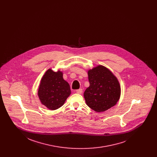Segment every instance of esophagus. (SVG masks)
<instances>
[{"instance_id":"34e87169","label":"esophagus","mask_w":157,"mask_h":157,"mask_svg":"<svg viewBox=\"0 0 157 157\" xmlns=\"http://www.w3.org/2000/svg\"><path fill=\"white\" fill-rule=\"evenodd\" d=\"M83 92V90L82 89H79V90H76V92L78 94H82Z\"/></svg>"}]
</instances>
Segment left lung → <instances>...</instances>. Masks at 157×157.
Wrapping results in <instances>:
<instances>
[{
	"mask_svg": "<svg viewBox=\"0 0 157 157\" xmlns=\"http://www.w3.org/2000/svg\"><path fill=\"white\" fill-rule=\"evenodd\" d=\"M88 75L90 86L84 92L86 105L97 112L114 106L121 95V86L115 75L100 65L89 69Z\"/></svg>",
	"mask_w": 157,
	"mask_h": 157,
	"instance_id": "1",
	"label": "left lung"
}]
</instances>
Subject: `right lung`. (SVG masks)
<instances>
[{
    "instance_id": "1",
    "label": "right lung",
    "mask_w": 157,
    "mask_h": 157,
    "mask_svg": "<svg viewBox=\"0 0 157 157\" xmlns=\"http://www.w3.org/2000/svg\"><path fill=\"white\" fill-rule=\"evenodd\" d=\"M71 93L69 83L63 79V72H54L49 68L41 78L37 94L43 105L50 110H56L64 105Z\"/></svg>"
}]
</instances>
